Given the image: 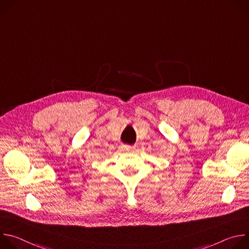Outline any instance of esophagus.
I'll use <instances>...</instances> for the list:
<instances>
[{
    "label": "esophagus",
    "mask_w": 249,
    "mask_h": 249,
    "mask_svg": "<svg viewBox=\"0 0 249 249\" xmlns=\"http://www.w3.org/2000/svg\"><path fill=\"white\" fill-rule=\"evenodd\" d=\"M121 150L124 151V152H131V151L135 150V147L134 146H129V145H122Z\"/></svg>",
    "instance_id": "34e87169"
}]
</instances>
